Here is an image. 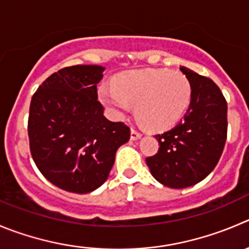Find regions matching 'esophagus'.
Returning <instances> with one entry per match:
<instances>
[{"instance_id":"esophagus-1","label":"esophagus","mask_w":249,"mask_h":249,"mask_svg":"<svg viewBox=\"0 0 249 249\" xmlns=\"http://www.w3.org/2000/svg\"><path fill=\"white\" fill-rule=\"evenodd\" d=\"M142 137V134L139 133L138 131H136L134 128L131 129V139L132 141H137V139H139Z\"/></svg>"}]
</instances>
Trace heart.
<instances>
[{
    "label": "heart",
    "mask_w": 249,
    "mask_h": 249,
    "mask_svg": "<svg viewBox=\"0 0 249 249\" xmlns=\"http://www.w3.org/2000/svg\"><path fill=\"white\" fill-rule=\"evenodd\" d=\"M191 84L183 74L167 70L131 71L118 75L115 87L101 85L99 96L115 117L137 105L136 115L151 131H166L178 122L191 103Z\"/></svg>",
    "instance_id": "obj_1"
}]
</instances>
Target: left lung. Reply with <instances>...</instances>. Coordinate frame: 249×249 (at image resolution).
<instances>
[{
	"label": "left lung",
	"mask_w": 249,
	"mask_h": 249,
	"mask_svg": "<svg viewBox=\"0 0 249 249\" xmlns=\"http://www.w3.org/2000/svg\"><path fill=\"white\" fill-rule=\"evenodd\" d=\"M191 84V103L183 118L155 136L159 151L145 161L158 182L187 188L203 181L216 166L227 134V104L212 79L179 67Z\"/></svg>",
	"instance_id": "1"
}]
</instances>
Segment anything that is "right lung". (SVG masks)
<instances>
[{
  "label": "right lung",
  "instance_id": "add662e5",
  "mask_svg": "<svg viewBox=\"0 0 249 249\" xmlns=\"http://www.w3.org/2000/svg\"><path fill=\"white\" fill-rule=\"evenodd\" d=\"M105 68L66 67L50 75L33 95L28 134L32 156L45 178L63 191L85 194L107 179L116 151L129 128L111 122L98 101Z\"/></svg>",
  "mask_w": 249,
  "mask_h": 249
}]
</instances>
